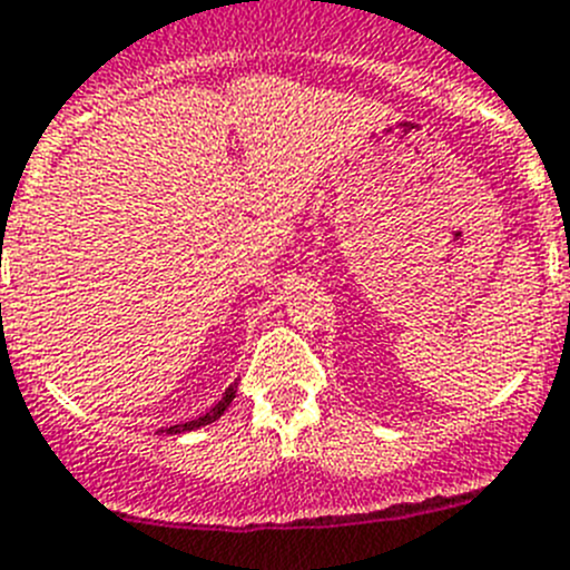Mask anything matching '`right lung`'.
Here are the masks:
<instances>
[{
    "label": "right lung",
    "instance_id": "1",
    "mask_svg": "<svg viewBox=\"0 0 570 570\" xmlns=\"http://www.w3.org/2000/svg\"><path fill=\"white\" fill-rule=\"evenodd\" d=\"M234 395H237V384H232V387L226 390V395H223V399L217 401V404H214L212 410L206 412V415L195 417V421H186V424H175V426H169V430H160V432H169V435H180V432H191V430H197V426L212 424V421H217V417H220L223 412L228 410V404L234 401Z\"/></svg>",
    "mask_w": 570,
    "mask_h": 570
}]
</instances>
